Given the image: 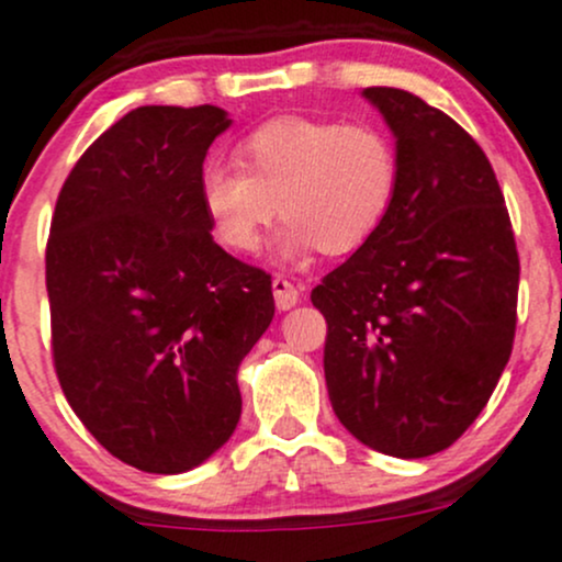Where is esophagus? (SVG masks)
I'll list each match as a JSON object with an SVG mask.
<instances>
[{
  "label": "esophagus",
  "mask_w": 562,
  "mask_h": 562,
  "mask_svg": "<svg viewBox=\"0 0 562 562\" xmlns=\"http://www.w3.org/2000/svg\"><path fill=\"white\" fill-rule=\"evenodd\" d=\"M271 291H274L277 310H282V312L293 310V306L301 301L299 288H295L293 282H288L285 277H274V280H271Z\"/></svg>",
  "instance_id": "1"
}]
</instances>
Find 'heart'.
Instances as JSON below:
<instances>
[{"mask_svg": "<svg viewBox=\"0 0 562 562\" xmlns=\"http://www.w3.org/2000/svg\"><path fill=\"white\" fill-rule=\"evenodd\" d=\"M239 168L211 165L200 176L211 229L232 252H256L277 215L288 221L277 256L301 263L360 250L392 213L403 178L394 138L379 125L277 116L234 146Z\"/></svg>", "mask_w": 562, "mask_h": 562, "instance_id": "obj_1", "label": "heart"}]
</instances>
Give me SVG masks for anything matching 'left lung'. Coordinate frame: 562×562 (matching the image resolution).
<instances>
[{
    "label": "left lung",
    "mask_w": 562,
    "mask_h": 562,
    "mask_svg": "<svg viewBox=\"0 0 562 562\" xmlns=\"http://www.w3.org/2000/svg\"><path fill=\"white\" fill-rule=\"evenodd\" d=\"M362 95L397 138L403 178L381 229L312 304L338 422L373 451L424 459L470 429L507 368L520 258L477 140L413 92Z\"/></svg>",
    "instance_id": "obj_1"
}]
</instances>
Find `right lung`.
Listing matches in <instances>:
<instances>
[{
    "instance_id": "1",
    "label": "right lung",
    "mask_w": 562,
    "mask_h": 562,
    "mask_svg": "<svg viewBox=\"0 0 562 562\" xmlns=\"http://www.w3.org/2000/svg\"><path fill=\"white\" fill-rule=\"evenodd\" d=\"M229 125L211 103L133 109L55 202V373L79 422L135 470L187 472L229 440L237 368L274 317L271 277L215 245L202 207V162Z\"/></svg>"
}]
</instances>
